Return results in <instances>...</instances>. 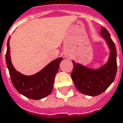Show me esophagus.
Returning <instances> with one entry per match:
<instances>
[{
    "instance_id": "34e87169",
    "label": "esophagus",
    "mask_w": 123,
    "mask_h": 123,
    "mask_svg": "<svg viewBox=\"0 0 123 123\" xmlns=\"http://www.w3.org/2000/svg\"><path fill=\"white\" fill-rule=\"evenodd\" d=\"M65 57H67V56H67V55H65Z\"/></svg>"
}]
</instances>
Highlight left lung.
<instances>
[{"mask_svg":"<svg viewBox=\"0 0 123 123\" xmlns=\"http://www.w3.org/2000/svg\"><path fill=\"white\" fill-rule=\"evenodd\" d=\"M101 35L106 40L110 49V57L106 64L94 70L72 61V81L77 89L87 96H98L105 91L114 81L117 73V51L115 43L105 27L101 30Z\"/></svg>","mask_w":123,"mask_h":123,"instance_id":"left-lung-1","label":"left lung"}]
</instances>
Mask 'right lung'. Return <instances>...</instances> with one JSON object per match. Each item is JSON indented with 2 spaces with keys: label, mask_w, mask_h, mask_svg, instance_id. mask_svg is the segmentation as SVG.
I'll return each instance as SVG.
<instances>
[{
  "label": "right lung",
  "mask_w": 123,
  "mask_h": 123,
  "mask_svg": "<svg viewBox=\"0 0 123 123\" xmlns=\"http://www.w3.org/2000/svg\"><path fill=\"white\" fill-rule=\"evenodd\" d=\"M9 40L10 37L7 42L6 61L13 86L20 94L31 99L38 100L45 98L53 90L55 76L58 71L60 63L63 58L56 59L34 75L22 74L15 70L11 63Z\"/></svg>",
  "instance_id": "1"
}]
</instances>
